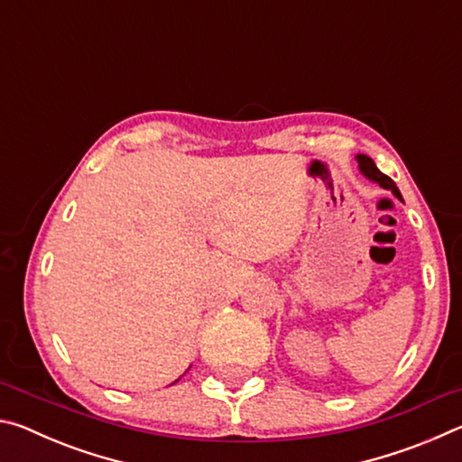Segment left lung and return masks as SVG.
Here are the masks:
<instances>
[{
	"mask_svg": "<svg viewBox=\"0 0 462 462\" xmlns=\"http://www.w3.org/2000/svg\"><path fill=\"white\" fill-rule=\"evenodd\" d=\"M356 162H358V169H361V173L366 177V179H371V181H374V183H379L383 189H389L391 193L395 195L397 199H402V193H400V189H397V185L393 183V179H389L387 175H383L381 171L377 169V165H374V161L371 159V156H366V154H356ZM403 201V199H402Z\"/></svg>",
	"mask_w": 462,
	"mask_h": 462,
	"instance_id": "1",
	"label": "left lung"
}]
</instances>
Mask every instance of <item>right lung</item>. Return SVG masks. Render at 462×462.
<instances>
[{"label":"right lung","instance_id":"right-lung-1","mask_svg":"<svg viewBox=\"0 0 462 462\" xmlns=\"http://www.w3.org/2000/svg\"><path fill=\"white\" fill-rule=\"evenodd\" d=\"M175 383H177V381H175Z\"/></svg>","mask_w":462,"mask_h":462}]
</instances>
